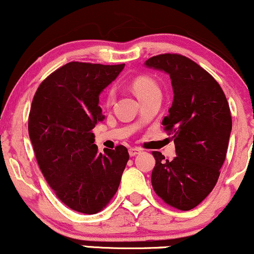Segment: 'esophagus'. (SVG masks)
Returning <instances> with one entry per match:
<instances>
[{
  "label": "esophagus",
  "instance_id": "1",
  "mask_svg": "<svg viewBox=\"0 0 254 254\" xmlns=\"http://www.w3.org/2000/svg\"><path fill=\"white\" fill-rule=\"evenodd\" d=\"M140 152V149L139 148H130L129 149V155L131 157L136 156V155H138Z\"/></svg>",
  "mask_w": 254,
  "mask_h": 254
}]
</instances>
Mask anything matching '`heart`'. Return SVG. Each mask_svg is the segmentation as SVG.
I'll use <instances>...</instances> for the list:
<instances>
[{"instance_id": "heart-1", "label": "heart", "mask_w": 254, "mask_h": 254, "mask_svg": "<svg viewBox=\"0 0 254 254\" xmlns=\"http://www.w3.org/2000/svg\"><path fill=\"white\" fill-rule=\"evenodd\" d=\"M132 88L133 91H135L137 97L140 96V94H144V93L151 92V91L158 90L156 82L148 77H139L135 79L132 82ZM112 99H114V91H110L108 94V98H106V102H108V104H111Z\"/></svg>"}]
</instances>
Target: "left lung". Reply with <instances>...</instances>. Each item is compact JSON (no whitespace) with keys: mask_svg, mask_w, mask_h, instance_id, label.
<instances>
[{"mask_svg":"<svg viewBox=\"0 0 254 254\" xmlns=\"http://www.w3.org/2000/svg\"><path fill=\"white\" fill-rule=\"evenodd\" d=\"M144 65L169 74L174 92L162 124L173 135L176 156L169 161L152 152V188L169 206L193 209L218 182L232 131L230 106L215 79L188 58L160 54Z\"/></svg>","mask_w":254,"mask_h":254,"instance_id":"left-lung-1","label":"left lung"}]
</instances>
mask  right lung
I'll list each match as a JSON object with an SVG mask.
<instances>
[{
  "label": "right lung",
  "mask_w": 254,
  "mask_h": 254,
  "mask_svg": "<svg viewBox=\"0 0 254 254\" xmlns=\"http://www.w3.org/2000/svg\"><path fill=\"white\" fill-rule=\"evenodd\" d=\"M124 66L66 64L41 82L30 108L28 132L41 173L61 202L84 214L110 202L129 161L123 145L98 152L92 133L104 119L99 94Z\"/></svg>",
  "instance_id": "add662e5"
}]
</instances>
